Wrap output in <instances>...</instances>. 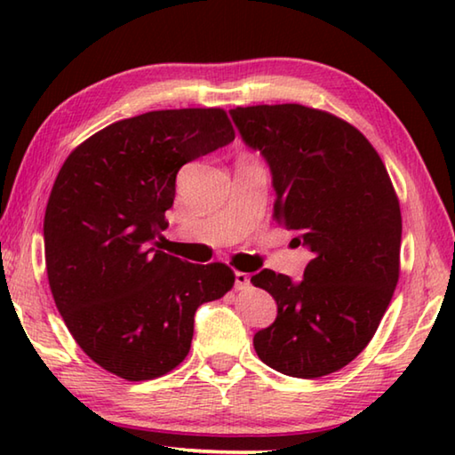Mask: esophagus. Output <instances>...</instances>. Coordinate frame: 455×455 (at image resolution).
<instances>
[{
	"mask_svg": "<svg viewBox=\"0 0 455 455\" xmlns=\"http://www.w3.org/2000/svg\"><path fill=\"white\" fill-rule=\"evenodd\" d=\"M249 283H251V276L249 275L243 273V271H236L235 273V287L238 291H243V289L249 287Z\"/></svg>",
	"mask_w": 455,
	"mask_h": 455,
	"instance_id": "34e87169",
	"label": "esophagus"
}]
</instances>
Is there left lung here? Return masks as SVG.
<instances>
[{"label": "left lung", "mask_w": 455, "mask_h": 455, "mask_svg": "<svg viewBox=\"0 0 455 455\" xmlns=\"http://www.w3.org/2000/svg\"><path fill=\"white\" fill-rule=\"evenodd\" d=\"M230 114L271 166L273 219L313 252L301 283L271 268L251 276L279 309L252 339L257 355L301 379L335 373L371 341L399 279L402 211L387 168L355 126L325 110L259 104Z\"/></svg>", "instance_id": "1"}]
</instances>
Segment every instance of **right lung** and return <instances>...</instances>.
I'll return each mask as SVG.
<instances>
[{"instance_id":"1","label":"right lung","mask_w":455,"mask_h":455,"mask_svg":"<svg viewBox=\"0 0 455 455\" xmlns=\"http://www.w3.org/2000/svg\"><path fill=\"white\" fill-rule=\"evenodd\" d=\"M233 140L222 108L154 110L92 134L61 164L44 217L48 281L68 331L106 371L126 381L172 371L198 307L233 289L228 265L152 246L180 166Z\"/></svg>"}]
</instances>
